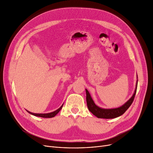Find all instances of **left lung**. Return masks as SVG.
<instances>
[{"instance_id":"left-lung-1","label":"left lung","mask_w":153,"mask_h":153,"mask_svg":"<svg viewBox=\"0 0 153 153\" xmlns=\"http://www.w3.org/2000/svg\"><path fill=\"white\" fill-rule=\"evenodd\" d=\"M136 76H137V79H138V75ZM137 85H138V80L137 81H136L134 94L131 96V97L121 107H119L118 108H102L101 107H98L94 103L89 91H88L87 89H85L87 107L93 115H94L95 116H96L97 118H99L111 119V118H117L118 117L121 116L125 113L126 110H127V109L130 107L131 103H133L134 98L135 97V95H136V89H137Z\"/></svg>"}]
</instances>
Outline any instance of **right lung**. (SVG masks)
<instances>
[{
	"mask_svg": "<svg viewBox=\"0 0 153 153\" xmlns=\"http://www.w3.org/2000/svg\"><path fill=\"white\" fill-rule=\"evenodd\" d=\"M62 106H63V104L58 109H57L53 112H51V113H48V114H34V113H32V112H30L28 110H27V111L31 115H33L36 117H42V118H52V117H54V116H56L59 113V111L61 110Z\"/></svg>",
	"mask_w": 153,
	"mask_h": 153,
	"instance_id": "add662e5",
	"label": "right lung"
}]
</instances>
